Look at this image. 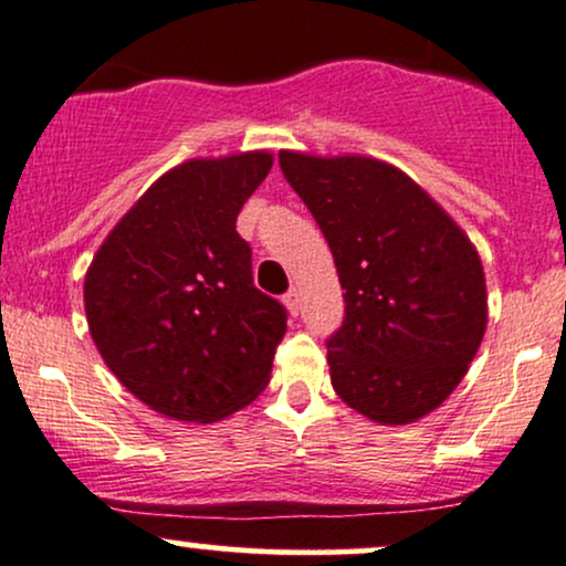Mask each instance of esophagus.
Masks as SVG:
<instances>
[{"label":"esophagus","mask_w":566,"mask_h":566,"mask_svg":"<svg viewBox=\"0 0 566 566\" xmlns=\"http://www.w3.org/2000/svg\"><path fill=\"white\" fill-rule=\"evenodd\" d=\"M283 304H285V310L291 312V315H298V310H302V304H298V291L296 289H291L289 294L283 296Z\"/></svg>","instance_id":"esophagus-1"}]
</instances>
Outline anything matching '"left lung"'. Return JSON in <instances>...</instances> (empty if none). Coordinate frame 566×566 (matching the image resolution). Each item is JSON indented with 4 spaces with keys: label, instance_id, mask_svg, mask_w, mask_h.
<instances>
[{
    "label": "left lung",
    "instance_id": "obj_1",
    "mask_svg": "<svg viewBox=\"0 0 566 566\" xmlns=\"http://www.w3.org/2000/svg\"><path fill=\"white\" fill-rule=\"evenodd\" d=\"M281 169L321 224L347 291L344 323L328 338L336 395L381 427L429 416L467 376L488 328L474 243L387 161L281 150Z\"/></svg>",
    "mask_w": 566,
    "mask_h": 566
}]
</instances>
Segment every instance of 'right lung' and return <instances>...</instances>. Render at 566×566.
<instances>
[{
  "label": "right lung",
  "mask_w": 566,
  "mask_h": 566,
  "mask_svg": "<svg viewBox=\"0 0 566 566\" xmlns=\"http://www.w3.org/2000/svg\"><path fill=\"white\" fill-rule=\"evenodd\" d=\"M270 169V150L177 164L118 219L86 270L99 357L166 418L222 421L268 387L285 310L254 289L235 219Z\"/></svg>",
  "instance_id": "obj_1"
}]
</instances>
